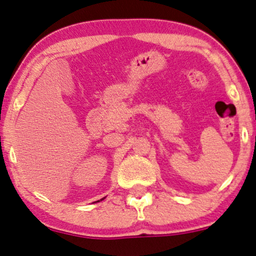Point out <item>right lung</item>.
<instances>
[{"label":"right lung","mask_w":256,"mask_h":256,"mask_svg":"<svg viewBox=\"0 0 256 256\" xmlns=\"http://www.w3.org/2000/svg\"><path fill=\"white\" fill-rule=\"evenodd\" d=\"M103 199H104V198H103ZM103 199H100V200H103ZM98 202H100V200H98Z\"/></svg>","instance_id":"1"}]
</instances>
